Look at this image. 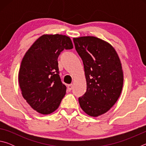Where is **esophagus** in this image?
<instances>
[{"label":"esophagus","mask_w":146,"mask_h":146,"mask_svg":"<svg viewBox=\"0 0 146 146\" xmlns=\"http://www.w3.org/2000/svg\"><path fill=\"white\" fill-rule=\"evenodd\" d=\"M73 88V85L72 84H69L68 85V87H67V90L68 91H70L71 90H72Z\"/></svg>","instance_id":"obj_1"}]
</instances>
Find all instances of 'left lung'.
I'll list each match as a JSON object with an SVG mask.
<instances>
[{"label": "left lung", "instance_id": "left-lung-1", "mask_svg": "<svg viewBox=\"0 0 146 146\" xmlns=\"http://www.w3.org/2000/svg\"><path fill=\"white\" fill-rule=\"evenodd\" d=\"M73 42L87 82L79 104L88 115L98 117L110 110L120 95L123 77L120 58L110 44L95 36L74 38Z\"/></svg>", "mask_w": 146, "mask_h": 146}]
</instances>
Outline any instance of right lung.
<instances>
[{"mask_svg":"<svg viewBox=\"0 0 146 146\" xmlns=\"http://www.w3.org/2000/svg\"><path fill=\"white\" fill-rule=\"evenodd\" d=\"M73 48L67 36L44 35L24 55L19 73L20 88L24 99L39 113L55 111L65 95L66 86L61 82L57 60L64 49Z\"/></svg>","mask_w":146,"mask_h":146,"instance_id":"add662e5","label":"right lung"}]
</instances>
